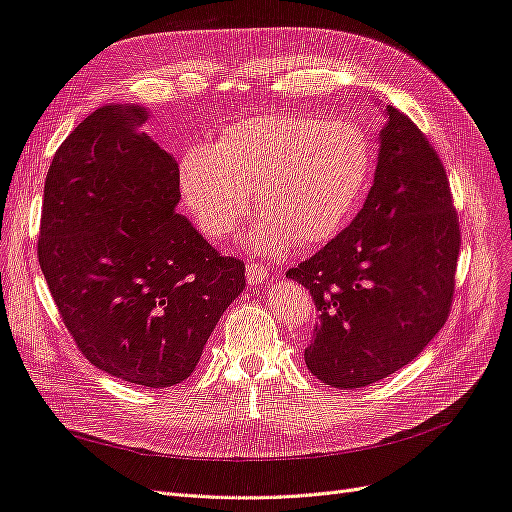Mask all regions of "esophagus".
Here are the masks:
<instances>
[{
  "mask_svg": "<svg viewBox=\"0 0 512 512\" xmlns=\"http://www.w3.org/2000/svg\"><path fill=\"white\" fill-rule=\"evenodd\" d=\"M269 277V269L262 267V265H254V262H250V265L245 267V280L247 284H260L265 282Z\"/></svg>",
  "mask_w": 512,
  "mask_h": 512,
  "instance_id": "esophagus-1",
  "label": "esophagus"
}]
</instances>
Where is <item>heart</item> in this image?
Segmentation results:
<instances>
[{"instance_id":"b5f03b06","label":"heart","mask_w":512,"mask_h":512,"mask_svg":"<svg viewBox=\"0 0 512 512\" xmlns=\"http://www.w3.org/2000/svg\"><path fill=\"white\" fill-rule=\"evenodd\" d=\"M374 166V145L354 123L273 113L230 123L213 147L185 151L179 188L196 226L213 241L239 226L254 190L265 218L247 243L280 254L299 239L335 237L359 211Z\"/></svg>"}]
</instances>
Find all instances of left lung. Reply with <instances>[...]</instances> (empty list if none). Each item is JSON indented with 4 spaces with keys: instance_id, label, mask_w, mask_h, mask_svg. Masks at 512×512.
<instances>
[{
    "instance_id": "left-lung-1",
    "label": "left lung",
    "mask_w": 512,
    "mask_h": 512,
    "mask_svg": "<svg viewBox=\"0 0 512 512\" xmlns=\"http://www.w3.org/2000/svg\"><path fill=\"white\" fill-rule=\"evenodd\" d=\"M374 185L352 224L286 277L312 294L305 365L361 389L423 352L451 314L461 245L446 170L414 121L386 106Z\"/></svg>"
}]
</instances>
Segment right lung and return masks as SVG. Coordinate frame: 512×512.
I'll return each mask as SVG.
<instances>
[{
  "instance_id": "add662e5",
  "label": "right lung",
  "mask_w": 512,
  "mask_h": 512,
  "mask_svg": "<svg viewBox=\"0 0 512 512\" xmlns=\"http://www.w3.org/2000/svg\"><path fill=\"white\" fill-rule=\"evenodd\" d=\"M143 106H102L55 151L44 181L38 262L85 359L166 389L188 378L245 288L183 215L175 158L138 128Z\"/></svg>"
}]
</instances>
